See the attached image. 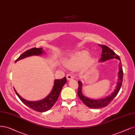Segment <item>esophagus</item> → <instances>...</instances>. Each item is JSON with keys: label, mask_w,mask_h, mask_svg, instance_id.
Returning <instances> with one entry per match:
<instances>
[{"label": "esophagus", "mask_w": 135, "mask_h": 135, "mask_svg": "<svg viewBox=\"0 0 135 135\" xmlns=\"http://www.w3.org/2000/svg\"><path fill=\"white\" fill-rule=\"evenodd\" d=\"M73 76L71 75V74H68L66 75V78L68 80H71L72 79H73Z\"/></svg>", "instance_id": "esophagus-1"}]
</instances>
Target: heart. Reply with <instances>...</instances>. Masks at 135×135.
<instances>
[{
    "label": "heart",
    "mask_w": 135,
    "mask_h": 135,
    "mask_svg": "<svg viewBox=\"0 0 135 135\" xmlns=\"http://www.w3.org/2000/svg\"><path fill=\"white\" fill-rule=\"evenodd\" d=\"M89 56V54L86 51L77 52L71 55L68 59L65 60V64L66 65L71 69L79 67L84 64ZM94 61V59H90L88 60V62L92 64Z\"/></svg>",
    "instance_id": "obj_1"
}]
</instances>
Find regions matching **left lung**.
Masks as SVG:
<instances>
[{
  "mask_svg": "<svg viewBox=\"0 0 135 135\" xmlns=\"http://www.w3.org/2000/svg\"><path fill=\"white\" fill-rule=\"evenodd\" d=\"M99 46L102 49V54L101 55V58L99 60L100 62H104L112 59H117L119 60L120 62L119 64V71H118V81L116 85L115 89L114 91L112 93L111 95H108L103 99H90L89 98H87L83 95L82 93V86L83 84L79 80L78 81V95L79 97V98L84 103L87 107L91 108H101L105 107L107 106L113 100L115 97L117 95L118 92L120 90V88L121 87L122 80H123V72L122 70V64L120 62V59L117 55H116L115 53L113 50L109 49L108 46L105 45H99Z\"/></svg>",
  "mask_w": 135,
  "mask_h": 135,
  "instance_id": "1",
  "label": "left lung"
}]
</instances>
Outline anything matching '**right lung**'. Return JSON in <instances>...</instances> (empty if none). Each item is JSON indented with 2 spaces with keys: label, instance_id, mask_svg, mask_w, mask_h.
Instances as JSON below:
<instances>
[{
  "label": "right lung",
  "instance_id": "add662e5",
  "mask_svg": "<svg viewBox=\"0 0 135 135\" xmlns=\"http://www.w3.org/2000/svg\"><path fill=\"white\" fill-rule=\"evenodd\" d=\"M44 52V51L42 48H32L23 52L16 60L15 62L18 61V60L26 58L27 57L31 56L41 55ZM66 83V78L65 76L62 79H56L54 81V84L52 90L51 91L50 93L46 98H45L44 99L38 101H28L23 99L18 93L15 88H14V89H15L16 93L18 98L25 105L32 109L37 111V112H44L49 110L54 106L58 99L60 91H61L62 87Z\"/></svg>",
  "mask_w": 135,
  "mask_h": 135
}]
</instances>
